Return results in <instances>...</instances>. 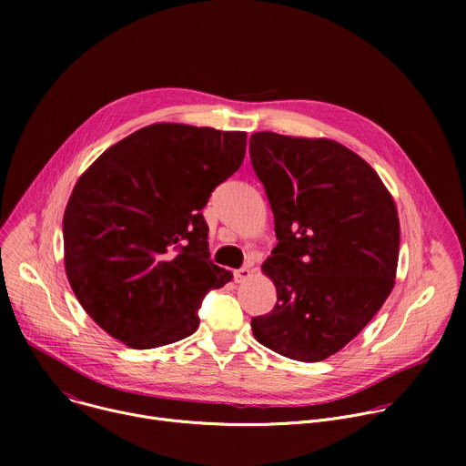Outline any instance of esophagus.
<instances>
[{
  "label": "esophagus",
  "mask_w": 466,
  "mask_h": 466,
  "mask_svg": "<svg viewBox=\"0 0 466 466\" xmlns=\"http://www.w3.org/2000/svg\"><path fill=\"white\" fill-rule=\"evenodd\" d=\"M250 277H252V269H250V268H241V269L234 271V280H236L238 284H241V282L248 280Z\"/></svg>",
  "instance_id": "obj_1"
}]
</instances>
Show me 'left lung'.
I'll list each match as a JSON object with an SVG mask.
<instances>
[{
  "instance_id": "1",
  "label": "left lung",
  "mask_w": 466,
  "mask_h": 466,
  "mask_svg": "<svg viewBox=\"0 0 466 466\" xmlns=\"http://www.w3.org/2000/svg\"><path fill=\"white\" fill-rule=\"evenodd\" d=\"M248 149L279 239L261 265L277 306L250 320L252 334L289 360L322 361L360 334L394 288L400 221L392 195L334 140L254 132Z\"/></svg>"
}]
</instances>
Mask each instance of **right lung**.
<instances>
[{
  "instance_id": "obj_1",
  "label": "right lung",
  "mask_w": 466,
  "mask_h": 466,
  "mask_svg": "<svg viewBox=\"0 0 466 466\" xmlns=\"http://www.w3.org/2000/svg\"><path fill=\"white\" fill-rule=\"evenodd\" d=\"M247 132L153 123L77 180L62 219L64 269L85 311L130 349L177 343L232 273L210 259L201 214L243 162Z\"/></svg>"
}]
</instances>
